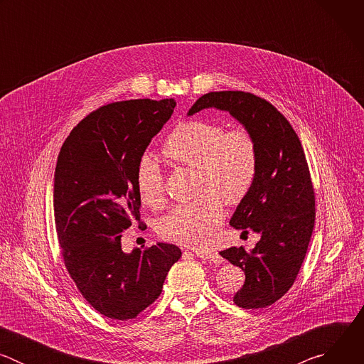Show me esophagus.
<instances>
[{
  "label": "esophagus",
  "instance_id": "1",
  "mask_svg": "<svg viewBox=\"0 0 364 364\" xmlns=\"http://www.w3.org/2000/svg\"><path fill=\"white\" fill-rule=\"evenodd\" d=\"M194 253L201 259H209V261H215V262H218L220 259V256L212 250H196Z\"/></svg>",
  "mask_w": 364,
  "mask_h": 364
}]
</instances>
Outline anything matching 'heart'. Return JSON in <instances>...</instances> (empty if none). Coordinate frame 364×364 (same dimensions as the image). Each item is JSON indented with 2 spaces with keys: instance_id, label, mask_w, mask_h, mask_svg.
<instances>
[{
  "instance_id": "heart-1",
  "label": "heart",
  "mask_w": 364,
  "mask_h": 364,
  "mask_svg": "<svg viewBox=\"0 0 364 364\" xmlns=\"http://www.w3.org/2000/svg\"><path fill=\"white\" fill-rule=\"evenodd\" d=\"M163 154L176 164L197 170L201 196L176 205L160 220L159 232L168 240L201 247L223 220V200L235 204L249 193L257 170L256 142L245 128L225 131L215 121L187 119L167 136ZM136 188L146 205L164 203V177L149 157L138 166Z\"/></svg>"
}]
</instances>
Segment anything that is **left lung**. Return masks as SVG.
<instances>
[{"mask_svg": "<svg viewBox=\"0 0 364 364\" xmlns=\"http://www.w3.org/2000/svg\"><path fill=\"white\" fill-rule=\"evenodd\" d=\"M207 108L229 112L247 129L257 151V170L230 225L261 235L252 250L229 247L220 255L245 272L233 301L245 309L265 308L292 287L313 235L316 198L305 154L287 118L271 103L242 90L205 93L188 117Z\"/></svg>", "mask_w": 364, "mask_h": 364, "instance_id": "obj_1", "label": "left lung"}]
</instances>
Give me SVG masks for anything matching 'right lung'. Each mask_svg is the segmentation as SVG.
Returning <instances> with one entry per match:
<instances>
[{
	"instance_id": "obj_1",
	"label": "right lung",
	"mask_w": 364,
	"mask_h": 364,
	"mask_svg": "<svg viewBox=\"0 0 364 364\" xmlns=\"http://www.w3.org/2000/svg\"><path fill=\"white\" fill-rule=\"evenodd\" d=\"M174 108V99L109 103L83 118L59 152L53 205L65 265L83 298L112 320L135 318L157 299L181 256L170 243L121 247L122 232L141 222L138 166Z\"/></svg>"
}]
</instances>
